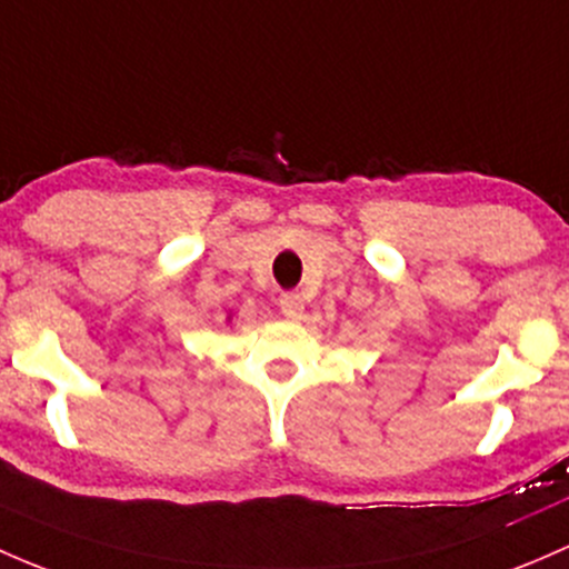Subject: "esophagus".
<instances>
[{"label": "esophagus", "instance_id": "34e87169", "mask_svg": "<svg viewBox=\"0 0 569 569\" xmlns=\"http://www.w3.org/2000/svg\"><path fill=\"white\" fill-rule=\"evenodd\" d=\"M280 313L286 316V319H297V316L302 313V297L300 295H280Z\"/></svg>", "mask_w": 569, "mask_h": 569}]
</instances>
